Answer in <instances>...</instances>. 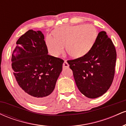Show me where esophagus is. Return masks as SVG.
Returning a JSON list of instances; mask_svg holds the SVG:
<instances>
[{
  "label": "esophagus",
  "mask_w": 126,
  "mask_h": 126,
  "mask_svg": "<svg viewBox=\"0 0 126 126\" xmlns=\"http://www.w3.org/2000/svg\"><path fill=\"white\" fill-rule=\"evenodd\" d=\"M69 65L67 63V62L66 61L64 62V63H63V68H67V67H69Z\"/></svg>",
  "instance_id": "34e87169"
}]
</instances>
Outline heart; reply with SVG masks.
Here are the masks:
<instances>
[{
    "label": "heart",
    "instance_id": "obj_1",
    "mask_svg": "<svg viewBox=\"0 0 126 126\" xmlns=\"http://www.w3.org/2000/svg\"><path fill=\"white\" fill-rule=\"evenodd\" d=\"M54 35L46 36V45L48 53L58 57L66 51L72 57L79 58L87 54L93 47L98 36L94 25H87L63 26L54 31Z\"/></svg>",
    "mask_w": 126,
    "mask_h": 126
}]
</instances>
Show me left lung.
Instances as JSON below:
<instances>
[{
    "instance_id": "obj_1",
    "label": "left lung",
    "mask_w": 126,
    "mask_h": 126,
    "mask_svg": "<svg viewBox=\"0 0 126 126\" xmlns=\"http://www.w3.org/2000/svg\"><path fill=\"white\" fill-rule=\"evenodd\" d=\"M116 58L112 41L106 32L101 31L87 54L68 60L76 86L82 94L93 99L108 90L114 79Z\"/></svg>"
}]
</instances>
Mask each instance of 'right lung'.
<instances>
[{"instance_id":"right-lung-1","label":"right lung","mask_w":126,"mask_h":126,"mask_svg":"<svg viewBox=\"0 0 126 126\" xmlns=\"http://www.w3.org/2000/svg\"><path fill=\"white\" fill-rule=\"evenodd\" d=\"M11 61L17 86L24 97L39 105L51 100L64 61L48 54L41 31L30 30L18 39Z\"/></svg>"}]
</instances>
